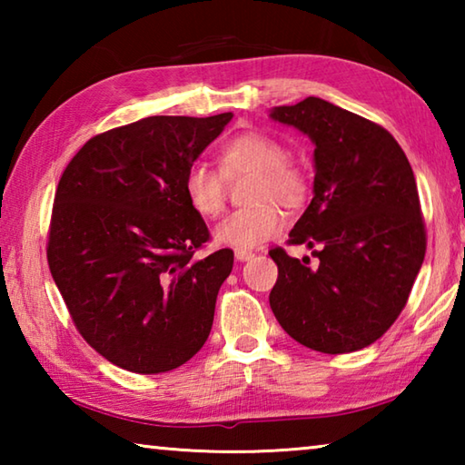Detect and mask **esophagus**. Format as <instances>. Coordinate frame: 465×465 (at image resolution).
I'll return each mask as SVG.
<instances>
[{
    "label": "esophagus",
    "mask_w": 465,
    "mask_h": 465,
    "mask_svg": "<svg viewBox=\"0 0 465 465\" xmlns=\"http://www.w3.org/2000/svg\"><path fill=\"white\" fill-rule=\"evenodd\" d=\"M252 258H254V252H250V250H242V248H235V261L246 262V261H252Z\"/></svg>",
    "instance_id": "34e87169"
}]
</instances>
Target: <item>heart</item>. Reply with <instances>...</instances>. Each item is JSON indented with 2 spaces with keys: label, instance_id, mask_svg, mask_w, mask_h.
Segmentation results:
<instances>
[{
  "label": "heart",
  "instance_id": "b5f03b06",
  "mask_svg": "<svg viewBox=\"0 0 465 465\" xmlns=\"http://www.w3.org/2000/svg\"><path fill=\"white\" fill-rule=\"evenodd\" d=\"M252 174L246 194L250 207L233 211L215 227V240L230 248H256L281 230L282 215L277 204L297 209L308 196V176L287 157V149L271 135L258 131L238 133L219 147V172L194 163L184 176V196L194 213L215 219L225 209L227 188L238 176Z\"/></svg>",
  "mask_w": 465,
  "mask_h": 465
}]
</instances>
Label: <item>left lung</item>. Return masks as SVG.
<instances>
[{
	"label": "left lung",
	"mask_w": 465,
	"mask_h": 465,
	"mask_svg": "<svg viewBox=\"0 0 465 465\" xmlns=\"http://www.w3.org/2000/svg\"><path fill=\"white\" fill-rule=\"evenodd\" d=\"M271 119L316 145L313 199L287 240L308 246L316 264L272 248L271 310L312 351H361L404 310L427 252L411 162L380 124L322 98L272 108Z\"/></svg>",
	"instance_id": "obj_1"
}]
</instances>
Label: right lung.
Masks as SVG:
<instances>
[{
	"mask_svg": "<svg viewBox=\"0 0 465 465\" xmlns=\"http://www.w3.org/2000/svg\"><path fill=\"white\" fill-rule=\"evenodd\" d=\"M232 116H147L92 137L63 172L46 261L77 332L116 367L172 371L209 338L233 252L194 256L211 235L183 184Z\"/></svg>",
	"mask_w": 465,
	"mask_h": 465,
	"instance_id": "1",
	"label": "right lung"
}]
</instances>
